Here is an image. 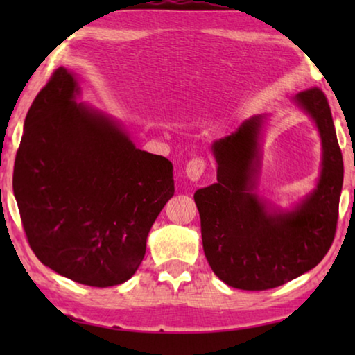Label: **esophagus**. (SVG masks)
I'll use <instances>...</instances> for the list:
<instances>
[{
	"mask_svg": "<svg viewBox=\"0 0 355 355\" xmlns=\"http://www.w3.org/2000/svg\"><path fill=\"white\" fill-rule=\"evenodd\" d=\"M207 169V161L203 158H192L188 164H186V177L192 182H197Z\"/></svg>",
	"mask_w": 355,
	"mask_h": 355,
	"instance_id": "1",
	"label": "esophagus"
}]
</instances>
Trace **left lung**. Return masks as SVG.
<instances>
[{"label": "left lung", "mask_w": 355, "mask_h": 355, "mask_svg": "<svg viewBox=\"0 0 355 355\" xmlns=\"http://www.w3.org/2000/svg\"><path fill=\"white\" fill-rule=\"evenodd\" d=\"M296 101L315 119L324 150L320 183L302 205L291 213H268L252 192L263 116L213 144L218 182L194 194L203 252L228 286L263 291L284 285L313 269L334 243L343 156L332 112L320 87L299 92Z\"/></svg>", "instance_id": "obj_1"}]
</instances>
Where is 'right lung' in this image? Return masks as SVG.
<instances>
[{
  "mask_svg": "<svg viewBox=\"0 0 355 355\" xmlns=\"http://www.w3.org/2000/svg\"><path fill=\"white\" fill-rule=\"evenodd\" d=\"M59 67L34 98L14 166V194L35 257L89 286L127 282L173 196L172 163L136 148L116 123L75 103Z\"/></svg>",
  "mask_w": 355,
  "mask_h": 355,
  "instance_id": "add662e5",
  "label": "right lung"
}]
</instances>
